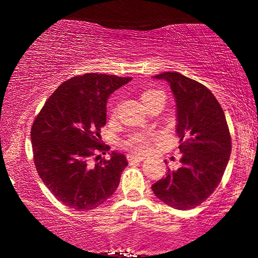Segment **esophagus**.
<instances>
[{
    "mask_svg": "<svg viewBox=\"0 0 258 258\" xmlns=\"http://www.w3.org/2000/svg\"><path fill=\"white\" fill-rule=\"evenodd\" d=\"M126 158H128V161L132 163V162H142L144 160V157L142 156H135V155H128L126 156Z\"/></svg>",
    "mask_w": 258,
    "mask_h": 258,
    "instance_id": "34e87169",
    "label": "esophagus"
}]
</instances>
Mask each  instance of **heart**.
Returning <instances> with one entry per match:
<instances>
[{
    "label": "heart",
    "mask_w": 258,
    "mask_h": 258,
    "mask_svg": "<svg viewBox=\"0 0 258 258\" xmlns=\"http://www.w3.org/2000/svg\"><path fill=\"white\" fill-rule=\"evenodd\" d=\"M158 96H164L163 93L161 90L156 89H148L144 90L142 94H141V100L146 107L150 102H153L155 98ZM116 109H117V105L116 103H112L110 107V114L114 115L116 112ZM157 134H151V133H134L130 134V135L126 137L125 140H123L122 146L130 151L135 154H146L150 149V144L153 142V140L157 139Z\"/></svg>",
    "instance_id": "obj_1"
}]
</instances>
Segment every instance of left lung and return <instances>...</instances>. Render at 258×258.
Instances as JSON below:
<instances>
[{
	"label": "left lung",
	"instance_id": "left-lung-1",
	"mask_svg": "<svg viewBox=\"0 0 258 258\" xmlns=\"http://www.w3.org/2000/svg\"><path fill=\"white\" fill-rule=\"evenodd\" d=\"M155 79L170 83L177 107L181 167L168 168L167 176L151 189L175 209H192L215 191L231 153V136L221 104L206 86L172 72Z\"/></svg>",
	"mask_w": 258,
	"mask_h": 258
}]
</instances>
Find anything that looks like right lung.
Instances as JSON below:
<instances>
[{
    "label": "right lung",
    "instance_id": "add662e5",
    "mask_svg": "<svg viewBox=\"0 0 258 258\" xmlns=\"http://www.w3.org/2000/svg\"><path fill=\"white\" fill-rule=\"evenodd\" d=\"M129 81L132 77L96 73L74 76L48 97L34 119L35 167L52 195L72 209H95L117 189L128 165L124 155L94 156L110 149L100 135L109 95Z\"/></svg>",
    "mask_w": 258,
    "mask_h": 258
}]
</instances>
